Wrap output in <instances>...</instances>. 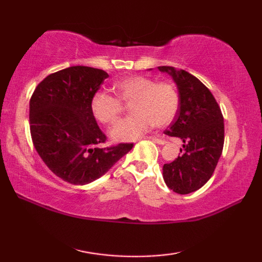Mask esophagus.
Instances as JSON below:
<instances>
[{
    "label": "esophagus",
    "instance_id": "34e87169",
    "mask_svg": "<svg viewBox=\"0 0 262 262\" xmlns=\"http://www.w3.org/2000/svg\"><path fill=\"white\" fill-rule=\"evenodd\" d=\"M152 141L156 142L158 144H165L166 143V140L161 139V137H152Z\"/></svg>",
    "mask_w": 262,
    "mask_h": 262
}]
</instances>
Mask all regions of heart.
Wrapping results in <instances>:
<instances>
[{
  "label": "heart",
  "instance_id": "heart-1",
  "mask_svg": "<svg viewBox=\"0 0 262 262\" xmlns=\"http://www.w3.org/2000/svg\"><path fill=\"white\" fill-rule=\"evenodd\" d=\"M113 91L115 97L96 92L91 98L90 108L97 121L111 126L120 118L122 104H130L133 114L111 129V136L117 141L139 139L154 125L166 126L179 110V92L170 82H155L150 77L135 75L115 82Z\"/></svg>",
  "mask_w": 262,
  "mask_h": 262
}]
</instances>
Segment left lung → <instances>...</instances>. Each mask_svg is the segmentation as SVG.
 Instances as JSON below:
<instances>
[{
  "label": "left lung",
  "instance_id": "8db88e82",
  "mask_svg": "<svg viewBox=\"0 0 262 262\" xmlns=\"http://www.w3.org/2000/svg\"><path fill=\"white\" fill-rule=\"evenodd\" d=\"M161 72L173 77L180 96L174 120L166 135L184 141L181 156L164 164L167 187L178 194H189L211 178L224 145V119L220 105L205 84L185 70L162 66Z\"/></svg>",
  "mask_w": 262,
  "mask_h": 262
}]
</instances>
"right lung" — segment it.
Wrapping results in <instances>:
<instances>
[{"instance_id":"add662e5","label":"right lung","mask_w":262,"mask_h":262,"mask_svg":"<svg viewBox=\"0 0 262 262\" xmlns=\"http://www.w3.org/2000/svg\"><path fill=\"white\" fill-rule=\"evenodd\" d=\"M108 74L74 66L48 75L30 99V132L48 168L69 184L100 178L134 147L119 143L100 148L107 137L91 112V98Z\"/></svg>"}]
</instances>
